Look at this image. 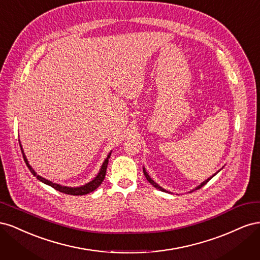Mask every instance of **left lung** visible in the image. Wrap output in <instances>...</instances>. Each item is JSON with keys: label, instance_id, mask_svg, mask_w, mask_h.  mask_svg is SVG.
<instances>
[{"label": "left lung", "instance_id": "left-lung-1", "mask_svg": "<svg viewBox=\"0 0 260 260\" xmlns=\"http://www.w3.org/2000/svg\"><path fill=\"white\" fill-rule=\"evenodd\" d=\"M143 172H144V176H145V178L147 179V181H148V182H149V183H151V184H152L153 186H155L156 188H158V190H160V191H162V192H166V190H164V188H162V187H160V186H159L158 184H157L156 182H154V181H153V180L151 179V177H149V176L147 175V172L145 171V169H144V168H143ZM215 175H216V174H215ZM215 175H214V176H215ZM214 176H212V177H214ZM212 177H210V178H208L207 180H205V181H204V182H203V183H201V185H199L198 187H196V188H195V190H199V188H201L202 186H204V185H205V184H206V183L208 182V181H209V180H210V179H211ZM195 190H194V191H195ZM192 192H193V191H192Z\"/></svg>", "mask_w": 260, "mask_h": 260}]
</instances>
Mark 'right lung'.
<instances>
[{
	"instance_id": "1",
	"label": "right lung",
	"mask_w": 260,
	"mask_h": 260,
	"mask_svg": "<svg viewBox=\"0 0 260 260\" xmlns=\"http://www.w3.org/2000/svg\"><path fill=\"white\" fill-rule=\"evenodd\" d=\"M20 148H21V145H20ZM21 153H22L23 160H25L27 167L31 171V174H32L35 177H37L38 180H40L41 182L52 186L53 188H55V190H57V191H59L61 193H65V194H70V195H84V194L91 193V192H93L94 190H95V188H98L101 185V183L103 182V180H104V178L106 176V169H107V165H108V158H109V156H111V153H109L108 156H107V158L104 160L103 165H102V168H101V170L99 172V175L95 178H94L91 181V182H89L88 184H85V185L79 186V187H68V186H61L59 184L53 183V182H51V181L46 180V179L40 177L39 175H37L36 171L32 168H31V166L29 165V162H28V160L26 158V156H25V153H23V151H22V148H21Z\"/></svg>"
}]
</instances>
